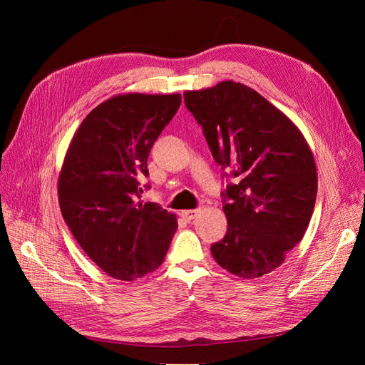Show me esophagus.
Returning <instances> with one entry per match:
<instances>
[{
  "mask_svg": "<svg viewBox=\"0 0 365 365\" xmlns=\"http://www.w3.org/2000/svg\"><path fill=\"white\" fill-rule=\"evenodd\" d=\"M180 215H181V217H184L185 220H192V219L196 217L197 210H196V208H193V210H184V212H181Z\"/></svg>",
  "mask_w": 365,
  "mask_h": 365,
  "instance_id": "obj_1",
  "label": "esophagus"
}]
</instances>
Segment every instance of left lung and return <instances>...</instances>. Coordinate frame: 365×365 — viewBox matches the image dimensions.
Returning <instances> with one entry per match:
<instances>
[{"label": "left lung", "mask_w": 365, "mask_h": 365, "mask_svg": "<svg viewBox=\"0 0 365 365\" xmlns=\"http://www.w3.org/2000/svg\"><path fill=\"white\" fill-rule=\"evenodd\" d=\"M227 184V235L215 260L244 279L279 268L306 233L317 200L312 152L292 121L244 83L184 93Z\"/></svg>", "instance_id": "left-lung-1"}]
</instances>
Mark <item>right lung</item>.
<instances>
[{"instance_id":"add662e5","label":"right lung","mask_w":365,"mask_h":365,"mask_svg":"<svg viewBox=\"0 0 365 365\" xmlns=\"http://www.w3.org/2000/svg\"><path fill=\"white\" fill-rule=\"evenodd\" d=\"M181 105V94L115 96L94 108L74 134L59 175V204L77 244L118 280L163 263L176 217L143 204L153 143Z\"/></svg>"}]
</instances>
